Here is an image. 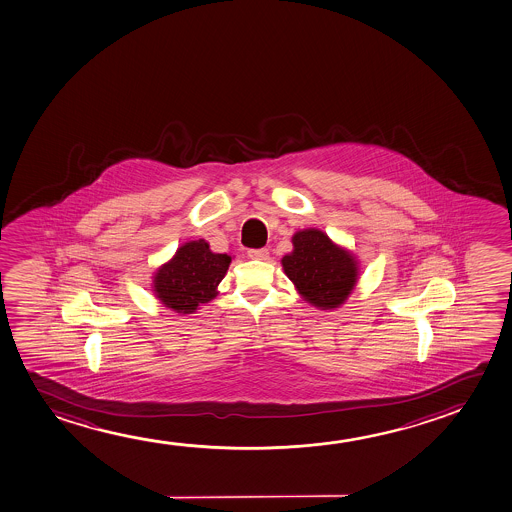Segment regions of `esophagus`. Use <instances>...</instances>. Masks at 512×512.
<instances>
[{
    "mask_svg": "<svg viewBox=\"0 0 512 512\" xmlns=\"http://www.w3.org/2000/svg\"><path fill=\"white\" fill-rule=\"evenodd\" d=\"M248 257L255 260H266L269 257V250L267 248H253V250H248Z\"/></svg>",
    "mask_w": 512,
    "mask_h": 512,
    "instance_id": "esophagus-1",
    "label": "esophagus"
}]
</instances>
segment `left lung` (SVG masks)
Here are the masks:
<instances>
[{
  "label": "left lung",
  "instance_id": "left-lung-1",
  "mask_svg": "<svg viewBox=\"0 0 512 512\" xmlns=\"http://www.w3.org/2000/svg\"><path fill=\"white\" fill-rule=\"evenodd\" d=\"M292 245V253L282 259L283 271L304 301L322 310L345 303L359 275L356 257L319 229L299 230Z\"/></svg>",
  "mask_w": 512,
  "mask_h": 512
}]
</instances>
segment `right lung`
I'll use <instances>...</instances> for the list:
<instances>
[{
  "label": "right lung",
  "mask_w": 512,
  "mask_h": 512,
  "mask_svg": "<svg viewBox=\"0 0 512 512\" xmlns=\"http://www.w3.org/2000/svg\"><path fill=\"white\" fill-rule=\"evenodd\" d=\"M230 255L213 253L204 239L179 246L153 278L155 296L178 313H193L216 297V287L227 275Z\"/></svg>",
  "instance_id": "right-lung-1"
}]
</instances>
